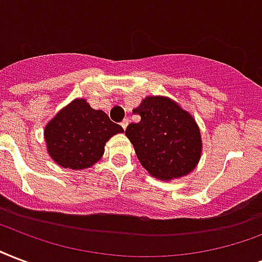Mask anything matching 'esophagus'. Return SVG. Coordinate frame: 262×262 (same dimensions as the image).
Listing matches in <instances>:
<instances>
[{
    "label": "esophagus",
    "instance_id": "1",
    "mask_svg": "<svg viewBox=\"0 0 262 262\" xmlns=\"http://www.w3.org/2000/svg\"><path fill=\"white\" fill-rule=\"evenodd\" d=\"M127 125H129V119H123L122 122H121V126H122L123 129H126Z\"/></svg>",
    "mask_w": 262,
    "mask_h": 262
}]
</instances>
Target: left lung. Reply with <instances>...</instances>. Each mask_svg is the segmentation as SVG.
I'll use <instances>...</instances> for the list:
<instances>
[{
    "label": "left lung",
    "instance_id": "obj_1",
    "mask_svg": "<svg viewBox=\"0 0 262 262\" xmlns=\"http://www.w3.org/2000/svg\"><path fill=\"white\" fill-rule=\"evenodd\" d=\"M133 113L140 122L127 125V139L140 163L161 180L188 174L202 151L199 127L193 118L166 97H147Z\"/></svg>",
    "mask_w": 262,
    "mask_h": 262
}]
</instances>
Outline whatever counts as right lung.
<instances>
[{
  "instance_id": "obj_1",
  "label": "right lung",
  "mask_w": 262,
  "mask_h": 262,
  "mask_svg": "<svg viewBox=\"0 0 262 262\" xmlns=\"http://www.w3.org/2000/svg\"><path fill=\"white\" fill-rule=\"evenodd\" d=\"M122 126L101 110L77 99L63 108L45 127L48 152L57 165L74 170L95 165L104 152L105 141Z\"/></svg>"
}]
</instances>
